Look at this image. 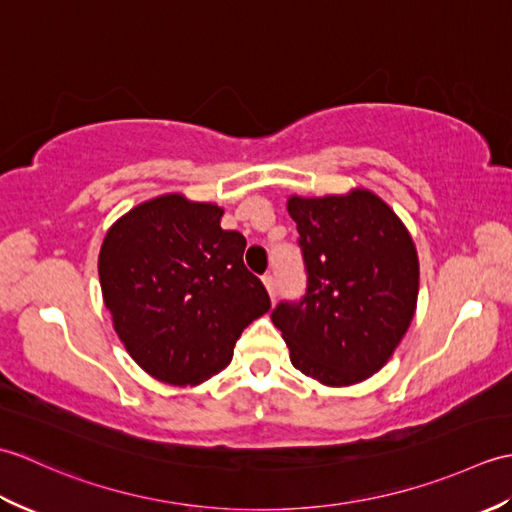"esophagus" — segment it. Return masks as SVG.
I'll list each match as a JSON object with an SVG mask.
<instances>
[{
	"label": "esophagus",
	"instance_id": "esophagus-1",
	"mask_svg": "<svg viewBox=\"0 0 512 512\" xmlns=\"http://www.w3.org/2000/svg\"><path fill=\"white\" fill-rule=\"evenodd\" d=\"M262 281H264V286H266V290H268L270 299L275 301V297H277V281H275V277L268 273V275H264V277H262Z\"/></svg>",
	"mask_w": 512,
	"mask_h": 512
}]
</instances>
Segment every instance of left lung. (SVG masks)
I'll use <instances>...</instances> for the list:
<instances>
[{"label":"left lung","mask_w":512,"mask_h":512,"mask_svg":"<svg viewBox=\"0 0 512 512\" xmlns=\"http://www.w3.org/2000/svg\"><path fill=\"white\" fill-rule=\"evenodd\" d=\"M308 286L279 301L275 328L299 372L328 387L376 374L405 336L418 301V253L400 217L367 189L288 200Z\"/></svg>","instance_id":"1"}]
</instances>
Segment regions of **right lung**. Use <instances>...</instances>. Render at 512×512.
Segmentation results:
<instances>
[{
  "mask_svg": "<svg viewBox=\"0 0 512 512\" xmlns=\"http://www.w3.org/2000/svg\"><path fill=\"white\" fill-rule=\"evenodd\" d=\"M224 211L167 193L134 206L107 231L99 277L129 356L162 383L200 385L231 363L248 323L270 310L244 266L246 239Z\"/></svg>",
  "mask_w": 512,
  "mask_h": 512,
  "instance_id": "obj_1",
  "label": "right lung"
}]
</instances>
